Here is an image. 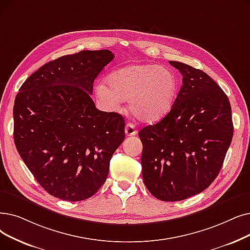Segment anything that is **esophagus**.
Wrapping results in <instances>:
<instances>
[{
  "label": "esophagus",
  "mask_w": 250,
  "mask_h": 250,
  "mask_svg": "<svg viewBox=\"0 0 250 250\" xmlns=\"http://www.w3.org/2000/svg\"><path fill=\"white\" fill-rule=\"evenodd\" d=\"M125 135L127 137L137 135V131H136V128H135V125L133 124H127L125 125Z\"/></svg>",
  "instance_id": "obj_1"
}]
</instances>
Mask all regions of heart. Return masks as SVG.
Masks as SVG:
<instances>
[{"label":"heart","mask_w":250,"mask_h":250,"mask_svg":"<svg viewBox=\"0 0 250 250\" xmlns=\"http://www.w3.org/2000/svg\"><path fill=\"white\" fill-rule=\"evenodd\" d=\"M107 86L97 84L99 99L110 107L128 100L132 113L140 121L152 123L164 117L177 94L175 74L167 67L150 64H133L111 72Z\"/></svg>","instance_id":"obj_1"}]
</instances>
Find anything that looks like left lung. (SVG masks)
<instances>
[{
    "instance_id": "1",
    "label": "left lung",
    "mask_w": 250,
    "mask_h": 250,
    "mask_svg": "<svg viewBox=\"0 0 250 250\" xmlns=\"http://www.w3.org/2000/svg\"><path fill=\"white\" fill-rule=\"evenodd\" d=\"M183 77L170 111L139 132L142 176L162 201H180L209 187L218 177L233 138L228 96L208 74L169 61Z\"/></svg>"
}]
</instances>
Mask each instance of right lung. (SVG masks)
<instances>
[{"instance_id": "obj_1", "label": "right lung", "mask_w": 250, "mask_h": 250, "mask_svg": "<svg viewBox=\"0 0 250 250\" xmlns=\"http://www.w3.org/2000/svg\"><path fill=\"white\" fill-rule=\"evenodd\" d=\"M113 58L109 50L62 56L42 65L20 86L13 108L15 146L54 197H92L124 142L123 115L98 110L91 98L94 81Z\"/></svg>"}]
</instances>
